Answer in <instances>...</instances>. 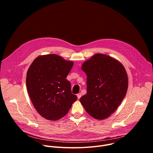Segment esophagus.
Masks as SVG:
<instances>
[{
	"mask_svg": "<svg viewBox=\"0 0 153 153\" xmlns=\"http://www.w3.org/2000/svg\"><path fill=\"white\" fill-rule=\"evenodd\" d=\"M81 93H78L77 94V98H78V99H79L80 97H81Z\"/></svg>",
	"mask_w": 153,
	"mask_h": 153,
	"instance_id": "34e87169",
	"label": "esophagus"
}]
</instances>
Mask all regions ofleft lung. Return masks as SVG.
<instances>
[{"label": "left lung", "instance_id": "obj_1", "mask_svg": "<svg viewBox=\"0 0 153 153\" xmlns=\"http://www.w3.org/2000/svg\"><path fill=\"white\" fill-rule=\"evenodd\" d=\"M82 70L87 76V92L80 99L82 105L97 120L108 117L127 91L128 79L124 67L111 56L97 53L83 63Z\"/></svg>", "mask_w": 153, "mask_h": 153}]
</instances>
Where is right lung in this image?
Here are the masks:
<instances>
[{
	"instance_id": "obj_1",
	"label": "right lung",
	"mask_w": 153,
	"mask_h": 153,
	"mask_svg": "<svg viewBox=\"0 0 153 153\" xmlns=\"http://www.w3.org/2000/svg\"><path fill=\"white\" fill-rule=\"evenodd\" d=\"M73 62L52 54L39 56L30 66L27 74V88L38 113L50 120L66 115L77 100L71 83L66 79Z\"/></svg>"
}]
</instances>
